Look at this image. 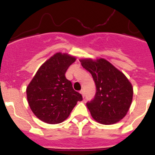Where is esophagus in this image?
I'll return each instance as SVG.
<instances>
[{
  "label": "esophagus",
  "instance_id": "1",
  "mask_svg": "<svg viewBox=\"0 0 155 155\" xmlns=\"http://www.w3.org/2000/svg\"><path fill=\"white\" fill-rule=\"evenodd\" d=\"M80 93L82 94V97L84 98V90H81V91H80Z\"/></svg>",
  "mask_w": 155,
  "mask_h": 155
}]
</instances>
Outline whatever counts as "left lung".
Returning a JSON list of instances; mask_svg holds the SVG:
<instances>
[{
    "label": "left lung",
    "mask_w": 155,
    "mask_h": 155,
    "mask_svg": "<svg viewBox=\"0 0 155 155\" xmlns=\"http://www.w3.org/2000/svg\"><path fill=\"white\" fill-rule=\"evenodd\" d=\"M80 62L91 73L96 86L94 98L86 104L93 119L105 125L121 120L132 102L134 91L130 82L105 59H83Z\"/></svg>",
    "instance_id": "obj_1"
}]
</instances>
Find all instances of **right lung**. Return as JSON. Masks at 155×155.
<instances>
[{"mask_svg":"<svg viewBox=\"0 0 155 155\" xmlns=\"http://www.w3.org/2000/svg\"><path fill=\"white\" fill-rule=\"evenodd\" d=\"M75 61L74 57L57 53L39 68L27 87L30 109L46 124L64 122L77 102L83 99L65 77L67 70Z\"/></svg>","mask_w":155,"mask_h":155,"instance_id":"add662e5","label":"right lung"}]
</instances>
